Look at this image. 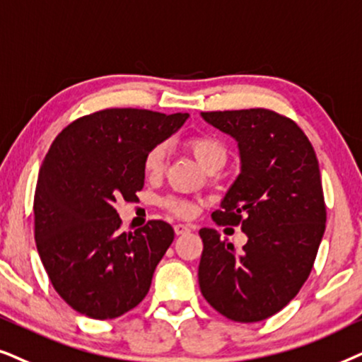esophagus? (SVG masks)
I'll return each mask as SVG.
<instances>
[{
    "instance_id": "1",
    "label": "esophagus",
    "mask_w": 362,
    "mask_h": 362,
    "mask_svg": "<svg viewBox=\"0 0 362 362\" xmlns=\"http://www.w3.org/2000/svg\"><path fill=\"white\" fill-rule=\"evenodd\" d=\"M173 230H175V235L177 237H180V235H185L190 231V226L189 225H184V223H177L173 226Z\"/></svg>"
}]
</instances>
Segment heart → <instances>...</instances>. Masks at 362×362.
<instances>
[{"mask_svg":"<svg viewBox=\"0 0 362 362\" xmlns=\"http://www.w3.org/2000/svg\"><path fill=\"white\" fill-rule=\"evenodd\" d=\"M187 147L194 153V157L199 160L202 167L206 170L211 167H223L226 162V147L225 144L214 136L209 134H200V136H194L187 141ZM165 158H167V147L165 144H156L152 146L144 156V172L148 177L160 175L165 168ZM162 206L167 209L172 214L178 216H189L194 211V206L189 200L178 199V197H165L162 199Z\"/></svg>","mask_w":362,"mask_h":362,"instance_id":"obj_1","label":"heart"}]
</instances>
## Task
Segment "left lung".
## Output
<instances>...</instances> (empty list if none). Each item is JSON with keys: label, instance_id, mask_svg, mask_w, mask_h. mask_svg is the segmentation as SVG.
<instances>
[{"label": "left lung", "instance_id": "left-lung-1", "mask_svg": "<svg viewBox=\"0 0 362 362\" xmlns=\"http://www.w3.org/2000/svg\"><path fill=\"white\" fill-rule=\"evenodd\" d=\"M202 117L238 142L242 158V172L211 218L242 226L248 242L237 252L216 230L199 231L200 291L231 321H263L305 285L325 233L315 148L295 120L269 109L216 110Z\"/></svg>", "mask_w": 362, "mask_h": 362}]
</instances>
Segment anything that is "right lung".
I'll return each mask as SVG.
<instances>
[{
    "mask_svg": "<svg viewBox=\"0 0 362 362\" xmlns=\"http://www.w3.org/2000/svg\"><path fill=\"white\" fill-rule=\"evenodd\" d=\"M187 117L104 109L76 119L51 144L35 192V240L54 290L81 315L112 320L148 293L175 233L162 220L120 231L114 205L137 199L146 152Z\"/></svg>",
    "mask_w": 362,
    "mask_h": 362,
    "instance_id": "1",
    "label": "right lung"
}]
</instances>
